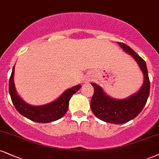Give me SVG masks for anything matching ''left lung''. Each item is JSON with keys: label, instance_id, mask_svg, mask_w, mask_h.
<instances>
[{"label": "left lung", "instance_id": "1", "mask_svg": "<svg viewBox=\"0 0 159 159\" xmlns=\"http://www.w3.org/2000/svg\"><path fill=\"white\" fill-rule=\"evenodd\" d=\"M119 46L127 54H130L138 63L144 76V82L138 92L122 99L111 97L104 91L102 88L91 83L94 89L91 100V108L97 118L105 122L121 125L132 120L139 114L146 105L150 93V80L146 62L130 46L118 43Z\"/></svg>", "mask_w": 159, "mask_h": 159}]
</instances>
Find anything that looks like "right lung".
<instances>
[{
	"label": "right lung",
	"mask_w": 159,
	"mask_h": 159,
	"mask_svg": "<svg viewBox=\"0 0 159 159\" xmlns=\"http://www.w3.org/2000/svg\"><path fill=\"white\" fill-rule=\"evenodd\" d=\"M14 74L15 66L12 68L9 83V94L11 102L17 111L21 115L36 122L48 123L62 118L67 112L70 97L82 87V85L79 84L65 91L56 100L46 105L34 106L25 102L17 94L14 83Z\"/></svg>",
	"instance_id": "1"
}]
</instances>
